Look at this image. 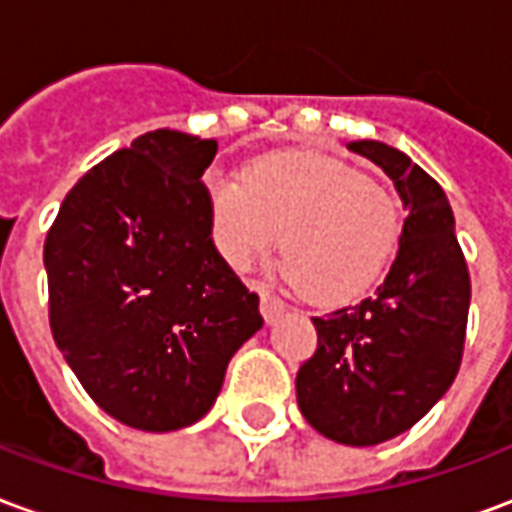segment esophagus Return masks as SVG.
<instances>
[{
  "mask_svg": "<svg viewBox=\"0 0 512 512\" xmlns=\"http://www.w3.org/2000/svg\"><path fill=\"white\" fill-rule=\"evenodd\" d=\"M260 312H263V318L266 323H274L285 312V301L277 299V296H271L268 290L260 288Z\"/></svg>",
  "mask_w": 512,
  "mask_h": 512,
  "instance_id": "1",
  "label": "esophagus"
}]
</instances>
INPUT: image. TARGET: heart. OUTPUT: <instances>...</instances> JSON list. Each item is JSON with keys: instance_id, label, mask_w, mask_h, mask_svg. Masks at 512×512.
Listing matches in <instances>:
<instances>
[{"instance_id": "b5f03b06", "label": "heart", "mask_w": 512, "mask_h": 512, "mask_svg": "<svg viewBox=\"0 0 512 512\" xmlns=\"http://www.w3.org/2000/svg\"><path fill=\"white\" fill-rule=\"evenodd\" d=\"M211 241L244 274L271 252L321 307H343L373 288L400 235L395 197L356 169L323 156H271L244 169L241 183L205 180Z\"/></svg>"}]
</instances>
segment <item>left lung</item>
<instances>
[{"label": "left lung", "instance_id": "obj_1", "mask_svg": "<svg viewBox=\"0 0 512 512\" xmlns=\"http://www.w3.org/2000/svg\"><path fill=\"white\" fill-rule=\"evenodd\" d=\"M348 150L384 169L408 216L384 285L312 318L318 351L296 376V400L321 436L373 447L417 425L455 381L472 285L439 183L386 142L359 139Z\"/></svg>", "mask_w": 512, "mask_h": 512}]
</instances>
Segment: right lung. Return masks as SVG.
Listing matches in <instances>:
<instances>
[{
  "mask_svg": "<svg viewBox=\"0 0 512 512\" xmlns=\"http://www.w3.org/2000/svg\"><path fill=\"white\" fill-rule=\"evenodd\" d=\"M216 142L147 131L95 164L43 246L54 343L87 395L128 428L202 419L233 354L263 326L257 293L211 241L202 172Z\"/></svg>",
  "mask_w": 512,
  "mask_h": 512,
  "instance_id": "obj_1",
  "label": "right lung"
}]
</instances>
